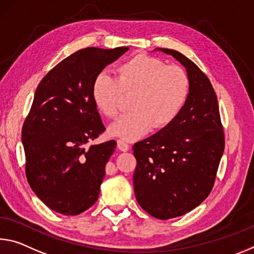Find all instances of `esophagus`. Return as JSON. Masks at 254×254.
Wrapping results in <instances>:
<instances>
[{"label": "esophagus", "instance_id": "34e87169", "mask_svg": "<svg viewBox=\"0 0 254 254\" xmlns=\"http://www.w3.org/2000/svg\"><path fill=\"white\" fill-rule=\"evenodd\" d=\"M118 148L121 151H127L130 149V146L127 142H124L123 140H118Z\"/></svg>", "mask_w": 254, "mask_h": 254}]
</instances>
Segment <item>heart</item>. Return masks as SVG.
Returning <instances> with one entry per match:
<instances>
[{
	"mask_svg": "<svg viewBox=\"0 0 254 254\" xmlns=\"http://www.w3.org/2000/svg\"><path fill=\"white\" fill-rule=\"evenodd\" d=\"M190 81L178 65L144 54L132 56L116 69V78L103 71L91 84V97L107 119L118 115L123 95H132L131 112L116 120L108 133L126 141L135 140L154 127L168 126L182 111Z\"/></svg>",
	"mask_w": 254,
	"mask_h": 254,
	"instance_id": "1",
	"label": "heart"
}]
</instances>
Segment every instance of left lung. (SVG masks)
<instances>
[{
  "label": "left lung",
  "instance_id": "8db88e82",
  "mask_svg": "<svg viewBox=\"0 0 254 254\" xmlns=\"http://www.w3.org/2000/svg\"><path fill=\"white\" fill-rule=\"evenodd\" d=\"M157 51L182 64L190 81L188 99L176 119L133 146L136 201L149 215L164 220L187 214L209 195L225 138L217 96L207 75L178 51Z\"/></svg>",
  "mask_w": 254,
  "mask_h": 254
}]
</instances>
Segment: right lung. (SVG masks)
<instances>
[{
	"mask_svg": "<svg viewBox=\"0 0 254 254\" xmlns=\"http://www.w3.org/2000/svg\"><path fill=\"white\" fill-rule=\"evenodd\" d=\"M128 47H87L44 76L23 123L26 176L35 194L59 214L75 216L98 199L115 140L84 146L105 131L91 97L95 76Z\"/></svg>",
	"mask_w": 254,
	"mask_h": 254,
	"instance_id": "add662e5",
	"label": "right lung"
}]
</instances>
